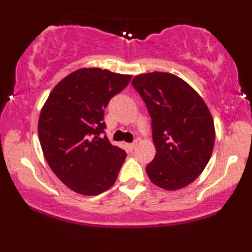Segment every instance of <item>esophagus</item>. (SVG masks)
I'll return each instance as SVG.
<instances>
[{
    "label": "esophagus",
    "instance_id": "34e87169",
    "mask_svg": "<svg viewBox=\"0 0 252 252\" xmlns=\"http://www.w3.org/2000/svg\"><path fill=\"white\" fill-rule=\"evenodd\" d=\"M135 147H136V142H135V143H128V144H126V148H128L129 150H134Z\"/></svg>",
    "mask_w": 252,
    "mask_h": 252
}]
</instances>
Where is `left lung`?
Instances as JSON below:
<instances>
[{
	"label": "left lung",
	"instance_id": "8db88e82",
	"mask_svg": "<svg viewBox=\"0 0 252 252\" xmlns=\"http://www.w3.org/2000/svg\"><path fill=\"white\" fill-rule=\"evenodd\" d=\"M151 117L156 155L147 166L150 181L164 190L189 186L207 166L215 126L198 93L170 72H148L132 80Z\"/></svg>",
	"mask_w": 252,
	"mask_h": 252
}]
</instances>
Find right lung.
<instances>
[{"mask_svg":"<svg viewBox=\"0 0 252 252\" xmlns=\"http://www.w3.org/2000/svg\"><path fill=\"white\" fill-rule=\"evenodd\" d=\"M131 75L82 68L51 90L38 118V138L50 169L75 192L95 196L114 186L126 151L104 132V109Z\"/></svg>","mask_w":252,"mask_h":252,"instance_id":"right-lung-1","label":"right lung"}]
</instances>
